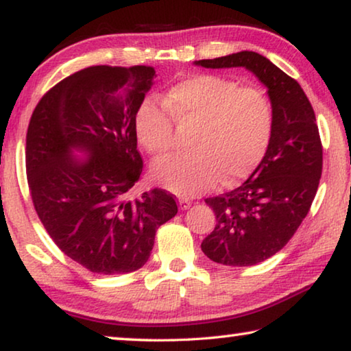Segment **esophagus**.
<instances>
[{
  "label": "esophagus",
  "instance_id": "esophagus-1",
  "mask_svg": "<svg viewBox=\"0 0 351 351\" xmlns=\"http://www.w3.org/2000/svg\"><path fill=\"white\" fill-rule=\"evenodd\" d=\"M191 200L189 199H185V197H180L179 199V206H180V210H188L189 206H191Z\"/></svg>",
  "mask_w": 351,
  "mask_h": 351
}]
</instances>
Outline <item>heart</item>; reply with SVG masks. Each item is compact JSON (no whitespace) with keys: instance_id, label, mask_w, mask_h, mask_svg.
Segmentation results:
<instances>
[{"instance_id":"obj_1","label":"heart","mask_w":351,"mask_h":351,"mask_svg":"<svg viewBox=\"0 0 351 351\" xmlns=\"http://www.w3.org/2000/svg\"><path fill=\"white\" fill-rule=\"evenodd\" d=\"M143 102L135 117L138 141L162 157L174 149V121L196 125L191 154L162 160L158 182L180 196H197L249 177L266 155L274 134L272 102L261 88L239 87L216 74H194L171 85L162 99Z\"/></svg>"}]
</instances>
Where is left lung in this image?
<instances>
[{
  "mask_svg": "<svg viewBox=\"0 0 351 351\" xmlns=\"http://www.w3.org/2000/svg\"><path fill=\"white\" fill-rule=\"evenodd\" d=\"M204 68L244 66L267 87L274 134L260 166L233 191L205 199L216 226L200 247L211 261L254 266L288 244L305 219L322 176V141L300 84L266 57L241 51L197 60Z\"/></svg>",
  "mask_w": 351,
  "mask_h": 351,
  "instance_id": "8db88e82",
  "label": "left lung"
}]
</instances>
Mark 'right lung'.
<instances>
[{
    "mask_svg": "<svg viewBox=\"0 0 351 351\" xmlns=\"http://www.w3.org/2000/svg\"><path fill=\"white\" fill-rule=\"evenodd\" d=\"M152 66L84 68L46 91L26 134L34 208L56 245L93 274H129L151 256L155 232L177 215L171 193L134 197L143 171L135 117ZM74 148L85 160L73 158Z\"/></svg>",
    "mask_w": 351,
    "mask_h": 351,
    "instance_id": "obj_1",
    "label": "right lung"
}]
</instances>
